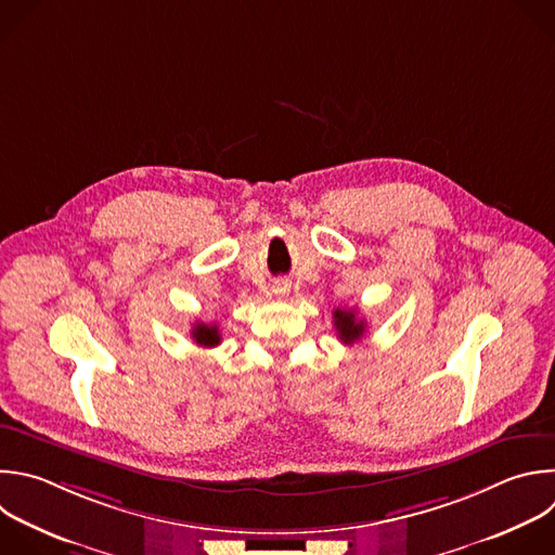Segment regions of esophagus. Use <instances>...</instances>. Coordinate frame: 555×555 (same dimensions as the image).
Returning <instances> with one entry per match:
<instances>
[{"mask_svg":"<svg viewBox=\"0 0 555 555\" xmlns=\"http://www.w3.org/2000/svg\"><path fill=\"white\" fill-rule=\"evenodd\" d=\"M279 292H283V289H279Z\"/></svg>","mask_w":555,"mask_h":555,"instance_id":"esophagus-1","label":"esophagus"}]
</instances>
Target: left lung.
Returning a JSON list of instances; mask_svg holds the SVG:
<instances>
[{"mask_svg": "<svg viewBox=\"0 0 555 555\" xmlns=\"http://www.w3.org/2000/svg\"><path fill=\"white\" fill-rule=\"evenodd\" d=\"M333 322H335L337 337L344 344H354L365 333V322L357 318L354 309H335L333 311Z\"/></svg>", "mask_w": 555, "mask_h": 555, "instance_id": "8db88e82", "label": "left lung"}]
</instances>
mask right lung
<instances>
[{"label":"right lung","mask_w":555,"mask_h":555,"mask_svg":"<svg viewBox=\"0 0 555 555\" xmlns=\"http://www.w3.org/2000/svg\"><path fill=\"white\" fill-rule=\"evenodd\" d=\"M192 337L198 346H205V348H214L220 344V331L216 324H205V322H196L194 328H192Z\"/></svg>","instance_id":"right-lung-1"}]
</instances>
